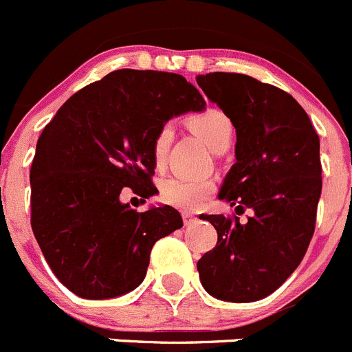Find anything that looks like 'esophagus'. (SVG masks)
<instances>
[{
  "label": "esophagus",
  "instance_id": "esophagus-1",
  "mask_svg": "<svg viewBox=\"0 0 352 352\" xmlns=\"http://www.w3.org/2000/svg\"><path fill=\"white\" fill-rule=\"evenodd\" d=\"M195 221H197V217H195L194 214H188V212L184 214V224H186V226H190V224H194Z\"/></svg>",
  "mask_w": 352,
  "mask_h": 352
}]
</instances>
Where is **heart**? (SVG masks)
Returning <instances> with one entry per match:
<instances>
[{
	"label": "heart",
	"mask_w": 352,
	"mask_h": 352,
	"mask_svg": "<svg viewBox=\"0 0 352 352\" xmlns=\"http://www.w3.org/2000/svg\"><path fill=\"white\" fill-rule=\"evenodd\" d=\"M190 126L212 150L223 151L229 146L232 138V121L219 109H206L190 118ZM173 140V124L164 123L158 128L151 145L155 165L160 168L165 164L166 153ZM216 190V184L210 179H194V177L175 175L166 179L160 187V197L165 204L182 210H195Z\"/></svg>",
	"instance_id": "heart-1"
}]
</instances>
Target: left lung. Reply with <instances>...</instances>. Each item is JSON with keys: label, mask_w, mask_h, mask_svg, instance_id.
<instances>
[{"label": "left lung", "mask_w": 352, "mask_h": 352, "mask_svg": "<svg viewBox=\"0 0 352 352\" xmlns=\"http://www.w3.org/2000/svg\"><path fill=\"white\" fill-rule=\"evenodd\" d=\"M207 98L236 128V164L219 199L239 216L202 214L216 248L197 261L202 287L228 302H254L276 290L303 260L322 190L320 143L309 114L282 89L234 72L197 76Z\"/></svg>", "instance_id": "left-lung-1"}]
</instances>
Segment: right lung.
Returning <instances> with one entry per match:
<instances>
[{
    "label": "right lung",
    "instance_id": "add662e5",
    "mask_svg": "<svg viewBox=\"0 0 352 352\" xmlns=\"http://www.w3.org/2000/svg\"><path fill=\"white\" fill-rule=\"evenodd\" d=\"M204 104L179 74L121 69L70 96L43 129L30 170L32 229L72 294L102 300L135 290L153 244L182 228L173 207L136 212L120 194H157L158 128Z\"/></svg>",
    "mask_w": 352,
    "mask_h": 352
}]
</instances>
